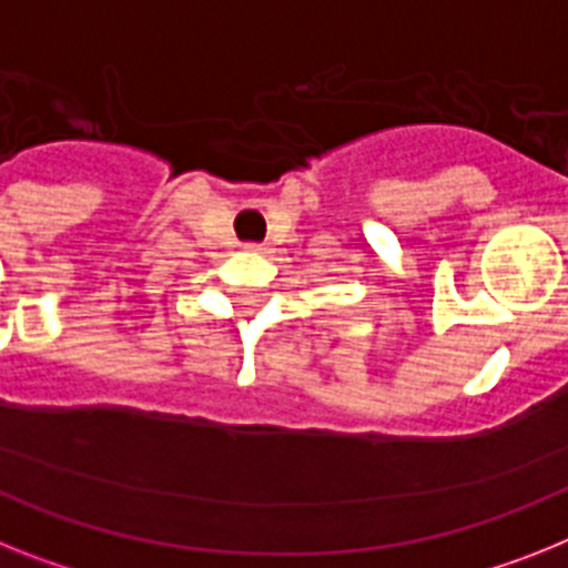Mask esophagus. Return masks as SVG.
<instances>
[{
    "label": "esophagus",
    "mask_w": 568,
    "mask_h": 568,
    "mask_svg": "<svg viewBox=\"0 0 568 568\" xmlns=\"http://www.w3.org/2000/svg\"><path fill=\"white\" fill-rule=\"evenodd\" d=\"M247 251H265V245H260V242H247Z\"/></svg>",
    "instance_id": "34e87169"
}]
</instances>
